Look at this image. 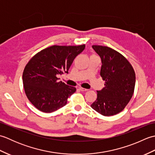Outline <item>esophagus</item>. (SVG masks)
Listing matches in <instances>:
<instances>
[{"mask_svg":"<svg viewBox=\"0 0 155 155\" xmlns=\"http://www.w3.org/2000/svg\"><path fill=\"white\" fill-rule=\"evenodd\" d=\"M79 90L81 91H87L88 89H87V88H82V87H80L79 88Z\"/></svg>","mask_w":155,"mask_h":155,"instance_id":"1","label":"esophagus"}]
</instances>
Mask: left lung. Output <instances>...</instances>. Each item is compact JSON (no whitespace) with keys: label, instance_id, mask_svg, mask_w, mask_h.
Wrapping results in <instances>:
<instances>
[{"label":"left lung","instance_id":"1","mask_svg":"<svg viewBox=\"0 0 155 155\" xmlns=\"http://www.w3.org/2000/svg\"><path fill=\"white\" fill-rule=\"evenodd\" d=\"M92 47L101 58L100 74L104 87L97 91V98L91 107L104 116L119 113L132 98L135 86V72L127 59L108 47Z\"/></svg>","mask_w":155,"mask_h":155}]
</instances>
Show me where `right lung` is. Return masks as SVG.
Here are the masks:
<instances>
[{
	"instance_id": "right-lung-1",
	"label": "right lung",
	"mask_w": 155,
	"mask_h": 155,
	"mask_svg": "<svg viewBox=\"0 0 155 155\" xmlns=\"http://www.w3.org/2000/svg\"><path fill=\"white\" fill-rule=\"evenodd\" d=\"M85 45L58 46L36 54L24 69L22 82L26 95L34 106L44 113H52L64 107L76 88L58 81V74L68 73L74 59Z\"/></svg>"
}]
</instances>
